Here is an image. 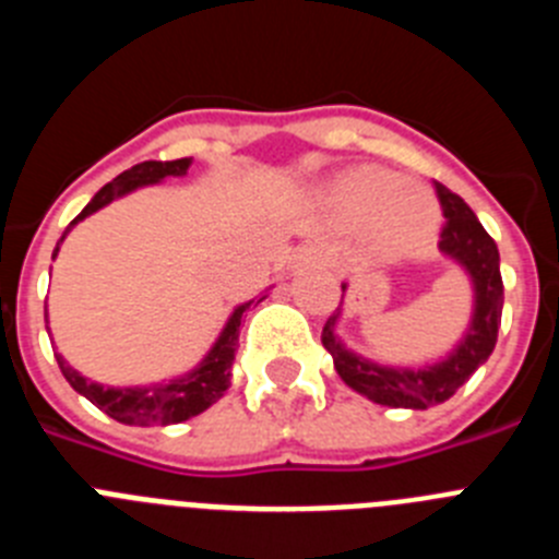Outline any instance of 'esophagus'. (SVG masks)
Returning a JSON list of instances; mask_svg holds the SVG:
<instances>
[{"instance_id": "1", "label": "esophagus", "mask_w": 559, "mask_h": 559, "mask_svg": "<svg viewBox=\"0 0 559 559\" xmlns=\"http://www.w3.org/2000/svg\"><path fill=\"white\" fill-rule=\"evenodd\" d=\"M330 251L319 243H310L299 249V263H328Z\"/></svg>"}]
</instances>
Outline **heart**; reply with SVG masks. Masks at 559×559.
Masks as SVG:
<instances>
[{
    "instance_id": "heart-1",
    "label": "heart",
    "mask_w": 559,
    "mask_h": 559,
    "mask_svg": "<svg viewBox=\"0 0 559 559\" xmlns=\"http://www.w3.org/2000/svg\"><path fill=\"white\" fill-rule=\"evenodd\" d=\"M328 206L341 224H372L374 249L386 257L414 254L431 243L439 229L433 192L380 167L344 173L328 190Z\"/></svg>"
}]
</instances>
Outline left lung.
I'll return each mask as SVG.
<instances>
[{
    "mask_svg": "<svg viewBox=\"0 0 559 559\" xmlns=\"http://www.w3.org/2000/svg\"><path fill=\"white\" fill-rule=\"evenodd\" d=\"M437 195L442 204V215H445V226L439 235V251L462 265L473 283L471 328L453 347V353L419 369L383 367V364H374V360L344 347V341L335 335L341 310L330 316L322 330V344L333 355L335 372L341 374V380L372 403L389 408H431L437 403H445L448 397L456 394L459 386L467 383V378L481 367L484 360L490 358L498 341L503 283L496 240L484 231L471 206L464 204L456 192L448 190L445 185H437ZM341 290H347V285H341Z\"/></svg>",
    "mask_w": 559,
    "mask_h": 559,
    "instance_id": "left-lung-1",
    "label": "left lung"
}]
</instances>
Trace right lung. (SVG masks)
<instances>
[{
	"mask_svg": "<svg viewBox=\"0 0 559 559\" xmlns=\"http://www.w3.org/2000/svg\"><path fill=\"white\" fill-rule=\"evenodd\" d=\"M192 159H173V162H140L133 165L131 170L120 173L117 179L108 181L103 190H97V195L83 206V212L78 215L72 224L67 226V231L78 224V221L88 218L92 212L103 210L106 204H111L114 199H122L128 192L140 190L145 185H159L162 179H170V176H187ZM61 235L56 246V254L61 249L63 237ZM52 254V257H56ZM265 296H260L257 302H263ZM254 302V299H251ZM251 302L237 305L231 310L229 322L221 330L218 341L212 344L210 353L204 355L199 367L190 369L187 374H179L173 380H162V383H153V386H100L95 380L83 378L78 369H72L63 360V355H56L58 367H61L63 378L69 380V386L75 389L78 394L95 403L100 412H106L108 417L117 419V423H126V426H170V423H185V419L195 417V414L206 412L212 403H218L224 397V392L229 389L231 378V364H235L237 353V335H240V322H243L246 310L251 308ZM47 316V308H44Z\"/></svg>",
	"mask_w": 559,
	"mask_h": 559,
	"instance_id": "right-lung-1",
	"label": "right lung"
}]
</instances>
